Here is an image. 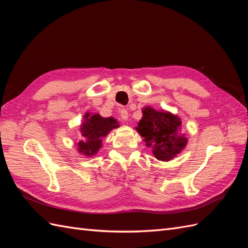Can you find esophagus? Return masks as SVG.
<instances>
[{
  "mask_svg": "<svg viewBox=\"0 0 248 248\" xmlns=\"http://www.w3.org/2000/svg\"><path fill=\"white\" fill-rule=\"evenodd\" d=\"M120 116H121L122 120H124V121H127V120H128V110L122 108L120 110Z\"/></svg>",
  "mask_w": 248,
  "mask_h": 248,
  "instance_id": "34e87169",
  "label": "esophagus"
}]
</instances>
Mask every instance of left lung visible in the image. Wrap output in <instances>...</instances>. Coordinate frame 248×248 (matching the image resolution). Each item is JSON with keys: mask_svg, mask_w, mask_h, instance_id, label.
Here are the masks:
<instances>
[{"mask_svg": "<svg viewBox=\"0 0 248 248\" xmlns=\"http://www.w3.org/2000/svg\"><path fill=\"white\" fill-rule=\"evenodd\" d=\"M182 122L170 111H158L146 107L137 130L144 138L146 146L158 160L170 161L186 147L187 139L182 132Z\"/></svg>", "mask_w": 248, "mask_h": 248, "instance_id": "left-lung-1", "label": "left lung"}]
</instances>
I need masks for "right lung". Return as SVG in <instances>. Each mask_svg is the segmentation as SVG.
<instances>
[{"label": "right lung", "instance_id": "obj_1", "mask_svg": "<svg viewBox=\"0 0 248 248\" xmlns=\"http://www.w3.org/2000/svg\"><path fill=\"white\" fill-rule=\"evenodd\" d=\"M85 121L80 125L81 140L78 142V151L86 156H93L99 151L102 146V139L108 132L118 128L119 124L112 117L102 118L99 114L91 115L90 112L84 116Z\"/></svg>", "mask_w": 248, "mask_h": 248}]
</instances>
